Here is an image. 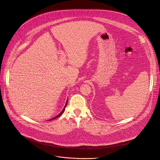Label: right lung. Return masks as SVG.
<instances>
[{"instance_id":"right-lung-1","label":"right lung","mask_w":160,"mask_h":160,"mask_svg":"<svg viewBox=\"0 0 160 160\" xmlns=\"http://www.w3.org/2000/svg\"><path fill=\"white\" fill-rule=\"evenodd\" d=\"M67 102H68V101H66V104H65V106H64V108L62 109V110L61 111V112L59 114V115H57L56 117H55L54 118H52V119H50L49 120H54V119H55V118H58V117H59L61 115H62V114L64 112V110H65V108H66V105H67Z\"/></svg>"}]
</instances>
